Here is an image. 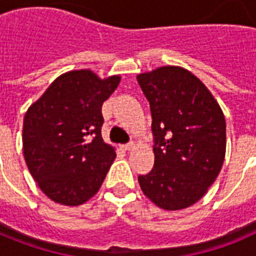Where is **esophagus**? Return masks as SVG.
Returning a JSON list of instances; mask_svg holds the SVG:
<instances>
[{
  "label": "esophagus",
  "instance_id": "obj_1",
  "mask_svg": "<svg viewBox=\"0 0 256 256\" xmlns=\"http://www.w3.org/2000/svg\"><path fill=\"white\" fill-rule=\"evenodd\" d=\"M136 148V144L134 142H130V144H123V148L126 151H130L133 150V148Z\"/></svg>",
  "mask_w": 256,
  "mask_h": 256
}]
</instances>
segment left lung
I'll list each match as a JSON object with an SVG mask.
<instances>
[{"instance_id":"obj_1","label":"left lung","mask_w":256,"mask_h":256,"mask_svg":"<svg viewBox=\"0 0 256 256\" xmlns=\"http://www.w3.org/2000/svg\"><path fill=\"white\" fill-rule=\"evenodd\" d=\"M152 116L154 168L140 176L146 198L164 210L196 204L226 156V119L218 101L184 68L165 65L137 76Z\"/></svg>"}]
</instances>
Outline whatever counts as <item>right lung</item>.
I'll return each instance as SVG.
<instances>
[{"label":"right lung","instance_id":"right-lung-1","mask_svg":"<svg viewBox=\"0 0 256 256\" xmlns=\"http://www.w3.org/2000/svg\"><path fill=\"white\" fill-rule=\"evenodd\" d=\"M90 69L61 74L28 108L22 152L33 180L58 204L78 206L96 195L116 158L104 142L101 106L120 83Z\"/></svg>","mask_w":256,"mask_h":256}]
</instances>
